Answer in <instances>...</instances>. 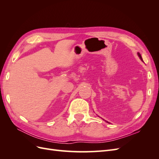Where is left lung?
I'll return each instance as SVG.
<instances>
[{
  "mask_svg": "<svg viewBox=\"0 0 159 159\" xmlns=\"http://www.w3.org/2000/svg\"><path fill=\"white\" fill-rule=\"evenodd\" d=\"M137 54H138V56H139V57H140V59L143 61V58H142V57H141V54H140V53H139V52H138L137 53Z\"/></svg>",
  "mask_w": 159,
  "mask_h": 159,
  "instance_id": "obj_1",
  "label": "left lung"
}]
</instances>
